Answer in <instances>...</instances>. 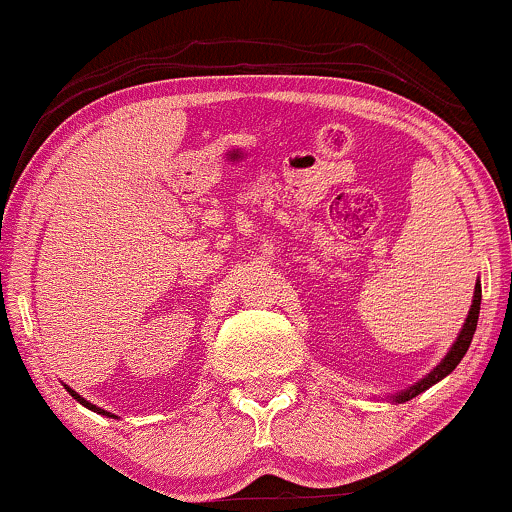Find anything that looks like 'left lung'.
Listing matches in <instances>:
<instances>
[{"label": "left lung", "mask_w": 512, "mask_h": 512, "mask_svg": "<svg viewBox=\"0 0 512 512\" xmlns=\"http://www.w3.org/2000/svg\"><path fill=\"white\" fill-rule=\"evenodd\" d=\"M479 311H481V284L476 282V286H474V301H471L469 316H466L462 330H459V335H457V340H454V345L449 347V352L445 355V359H442V362L437 364V367L432 369V372L425 376V379H420L418 384H413L411 389L396 393V396H393V401H396V403L411 401V398L418 396V393L428 391L432 384H437V381L445 379L449 372H454V367H457V364L462 362V357L466 355V350H469L471 338H474L476 323H479Z\"/></svg>", "instance_id": "obj_1"}]
</instances>
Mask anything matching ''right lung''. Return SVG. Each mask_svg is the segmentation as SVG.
<instances>
[{"label": "right lung", "mask_w": 512, "mask_h": 512, "mask_svg": "<svg viewBox=\"0 0 512 512\" xmlns=\"http://www.w3.org/2000/svg\"><path fill=\"white\" fill-rule=\"evenodd\" d=\"M65 389H67V391H70V396H72V398H77V401H80L84 408H89V411H94V413H99V415H106V418H116V415L106 413V411H104V408H97V406H94V403L84 401V398L80 396V393H77V391H72V389H70V386H67V384H65Z\"/></svg>", "instance_id": "obj_1"}]
</instances>
